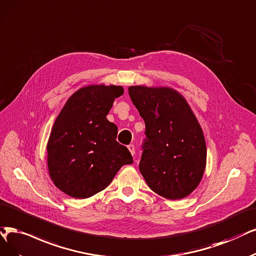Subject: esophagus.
<instances>
[{"mask_svg": "<svg viewBox=\"0 0 256 256\" xmlns=\"http://www.w3.org/2000/svg\"><path fill=\"white\" fill-rule=\"evenodd\" d=\"M128 150L130 152V154L134 156V154H135V146H134V144H130V146H128Z\"/></svg>", "mask_w": 256, "mask_h": 256, "instance_id": "obj_1", "label": "esophagus"}]
</instances>
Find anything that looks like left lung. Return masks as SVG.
<instances>
[{
	"label": "left lung",
	"instance_id": "left-lung-1",
	"mask_svg": "<svg viewBox=\"0 0 256 256\" xmlns=\"http://www.w3.org/2000/svg\"><path fill=\"white\" fill-rule=\"evenodd\" d=\"M146 123L139 171L150 188L168 200H182L200 184L206 162L202 126L186 100L170 88H128Z\"/></svg>",
	"mask_w": 256,
	"mask_h": 256
}]
</instances>
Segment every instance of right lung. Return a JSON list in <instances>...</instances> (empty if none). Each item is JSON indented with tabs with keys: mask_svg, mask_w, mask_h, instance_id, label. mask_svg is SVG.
Returning <instances> with one entry per match:
<instances>
[{
	"mask_svg": "<svg viewBox=\"0 0 256 256\" xmlns=\"http://www.w3.org/2000/svg\"><path fill=\"white\" fill-rule=\"evenodd\" d=\"M123 88L88 85L72 94L56 117L47 144V166L54 186L74 198L104 190L120 168L133 164L117 142L118 128L106 119Z\"/></svg>",
	"mask_w": 256,
	"mask_h": 256,
	"instance_id": "add662e5",
	"label": "right lung"
}]
</instances>
